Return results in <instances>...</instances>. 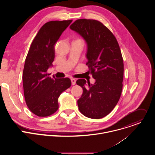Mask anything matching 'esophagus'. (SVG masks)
Masks as SVG:
<instances>
[{
	"instance_id": "1",
	"label": "esophagus",
	"mask_w": 155,
	"mask_h": 155,
	"mask_svg": "<svg viewBox=\"0 0 155 155\" xmlns=\"http://www.w3.org/2000/svg\"><path fill=\"white\" fill-rule=\"evenodd\" d=\"M71 83H72V85L75 84V83H76V80L74 79V78H72V79H71Z\"/></svg>"
}]
</instances>
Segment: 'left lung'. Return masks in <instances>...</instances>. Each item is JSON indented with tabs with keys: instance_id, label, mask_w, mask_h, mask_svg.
<instances>
[{
	"instance_id": "8db88e82",
	"label": "left lung",
	"mask_w": 155,
	"mask_h": 155,
	"mask_svg": "<svg viewBox=\"0 0 155 155\" xmlns=\"http://www.w3.org/2000/svg\"><path fill=\"white\" fill-rule=\"evenodd\" d=\"M70 29L80 35L87 44L86 58L95 83L85 86L86 81L79 79L77 84L83 88L78 100L80 112L93 119L102 118L112 111L122 91L124 64L118 43L100 21L80 19Z\"/></svg>"
}]
</instances>
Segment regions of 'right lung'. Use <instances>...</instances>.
Instances as JSON below:
<instances>
[{
	"label": "right lung",
	"instance_id": "right-lung-1",
	"mask_svg": "<svg viewBox=\"0 0 155 155\" xmlns=\"http://www.w3.org/2000/svg\"><path fill=\"white\" fill-rule=\"evenodd\" d=\"M72 20L51 21L44 25L33 40L23 73L27 106L38 117H48L58 108L61 94L71 86L69 78H51L47 70L54 59V45Z\"/></svg>",
	"mask_w": 155,
	"mask_h": 155
}]
</instances>
